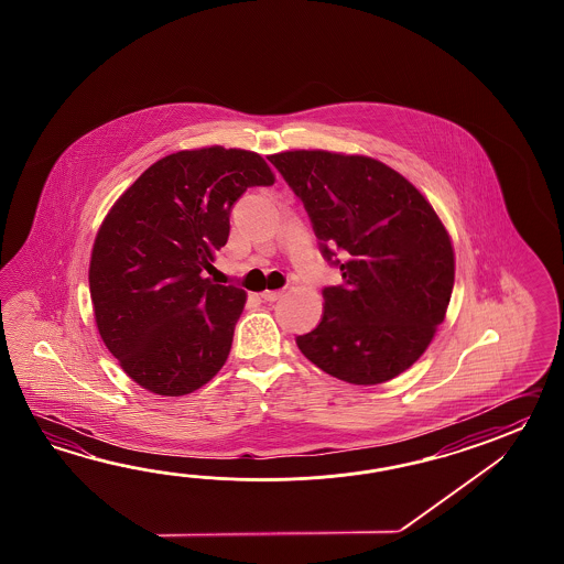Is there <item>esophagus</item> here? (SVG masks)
I'll return each mask as SVG.
<instances>
[{
    "instance_id": "34e87169",
    "label": "esophagus",
    "mask_w": 564,
    "mask_h": 564,
    "mask_svg": "<svg viewBox=\"0 0 564 564\" xmlns=\"http://www.w3.org/2000/svg\"><path fill=\"white\" fill-rule=\"evenodd\" d=\"M260 296H262L265 302H276V300H280L282 296H284V290H264Z\"/></svg>"
}]
</instances>
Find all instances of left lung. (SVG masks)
Masks as SVG:
<instances>
[{
    "label": "left lung",
    "instance_id": "1",
    "mask_svg": "<svg viewBox=\"0 0 564 564\" xmlns=\"http://www.w3.org/2000/svg\"><path fill=\"white\" fill-rule=\"evenodd\" d=\"M268 159L345 280L324 288L323 321L296 338L302 355L347 383L395 379L430 347L452 299L456 258L444 221L411 181L372 156L299 149Z\"/></svg>",
    "mask_w": 564,
    "mask_h": 564
}]
</instances>
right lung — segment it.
<instances>
[{
    "instance_id": "right-lung-1",
    "label": "right lung",
    "mask_w": 564,
    "mask_h": 564,
    "mask_svg": "<svg viewBox=\"0 0 564 564\" xmlns=\"http://www.w3.org/2000/svg\"><path fill=\"white\" fill-rule=\"evenodd\" d=\"M276 181L264 156L219 144L163 156L110 207L90 256L102 343L134 383L181 397L228 360L246 290L205 278L241 193Z\"/></svg>"
}]
</instances>
